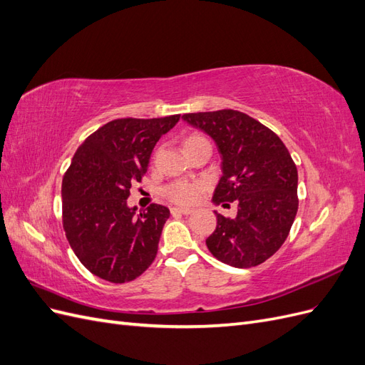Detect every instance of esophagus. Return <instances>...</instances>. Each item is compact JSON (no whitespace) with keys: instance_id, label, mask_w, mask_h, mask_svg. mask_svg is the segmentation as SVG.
Returning a JSON list of instances; mask_svg holds the SVG:
<instances>
[{"instance_id":"esophagus-1","label":"esophagus","mask_w":365,"mask_h":365,"mask_svg":"<svg viewBox=\"0 0 365 365\" xmlns=\"http://www.w3.org/2000/svg\"><path fill=\"white\" fill-rule=\"evenodd\" d=\"M172 215H192L193 210L192 208H181V207H173L170 208Z\"/></svg>"}]
</instances>
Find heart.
<instances>
[{
    "mask_svg": "<svg viewBox=\"0 0 365 365\" xmlns=\"http://www.w3.org/2000/svg\"><path fill=\"white\" fill-rule=\"evenodd\" d=\"M202 137L200 135H192L185 140L184 148L187 145H190L193 141L201 140ZM205 189V182L204 181H187V180H180V181H173L169 185L164 187V195L169 197L170 201L176 204H182V205H189L197 201V197L201 196L202 190Z\"/></svg>",
    "mask_w": 365,
    "mask_h": 365,
    "instance_id": "heart-1",
    "label": "heart"
}]
</instances>
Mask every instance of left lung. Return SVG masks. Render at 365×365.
Wrapping results in <instances>:
<instances>
[{"mask_svg":"<svg viewBox=\"0 0 365 365\" xmlns=\"http://www.w3.org/2000/svg\"><path fill=\"white\" fill-rule=\"evenodd\" d=\"M182 118L212 137L222 157L213 202L237 204L233 219L215 212L217 225L207 248L230 267H257L283 245L298 210V173L289 150L269 128L235 109Z\"/></svg>","mask_w":365,"mask_h":365,"instance_id":"left-lung-1","label":"left lung"}]
</instances>
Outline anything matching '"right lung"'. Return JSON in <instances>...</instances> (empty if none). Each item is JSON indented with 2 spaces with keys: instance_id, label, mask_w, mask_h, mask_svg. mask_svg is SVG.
<instances>
[{
  "instance_id": "obj_1",
  "label": "right lung",
  "mask_w": 365,
  "mask_h": 365,
  "mask_svg": "<svg viewBox=\"0 0 365 365\" xmlns=\"http://www.w3.org/2000/svg\"><path fill=\"white\" fill-rule=\"evenodd\" d=\"M178 120L117 118L76 150L62 180V224L77 259L97 277L126 283L155 260L169 208L150 204L137 215L128 197L148 172L157 141Z\"/></svg>"
}]
</instances>
